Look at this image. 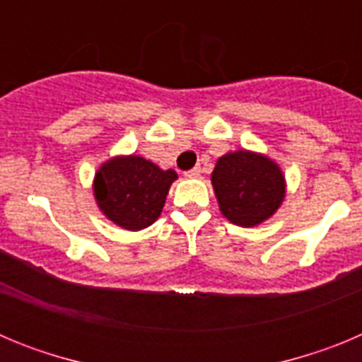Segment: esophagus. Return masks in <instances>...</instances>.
Instances as JSON below:
<instances>
[{
	"label": "esophagus",
	"mask_w": 362,
	"mask_h": 362,
	"mask_svg": "<svg viewBox=\"0 0 362 362\" xmlns=\"http://www.w3.org/2000/svg\"><path fill=\"white\" fill-rule=\"evenodd\" d=\"M185 175H187V177H199V175H201V166H194L192 170L185 172Z\"/></svg>",
	"instance_id": "34e87169"
}]
</instances>
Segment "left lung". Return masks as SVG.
<instances>
[{
	"label": "left lung",
	"instance_id": "8db88e82",
	"mask_svg": "<svg viewBox=\"0 0 362 362\" xmlns=\"http://www.w3.org/2000/svg\"><path fill=\"white\" fill-rule=\"evenodd\" d=\"M212 185L223 216L239 226H255L279 209L284 177L264 156L239 150L226 153L212 172Z\"/></svg>",
	"mask_w": 362,
	"mask_h": 362
}]
</instances>
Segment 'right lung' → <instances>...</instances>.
<instances>
[{"label":"right lung","instance_id":"right-lung-1","mask_svg":"<svg viewBox=\"0 0 362 362\" xmlns=\"http://www.w3.org/2000/svg\"><path fill=\"white\" fill-rule=\"evenodd\" d=\"M175 177L139 156L114 158L95 174V199L108 219L136 232L158 219Z\"/></svg>","mask_w":362,"mask_h":362}]
</instances>
